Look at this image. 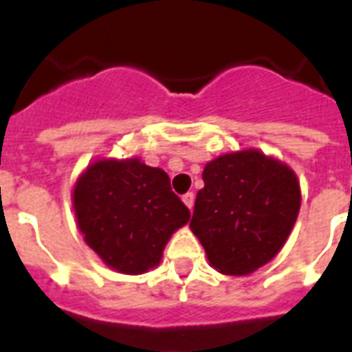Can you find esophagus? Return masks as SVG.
Here are the masks:
<instances>
[{
  "label": "esophagus",
  "mask_w": 352,
  "mask_h": 352,
  "mask_svg": "<svg viewBox=\"0 0 352 352\" xmlns=\"http://www.w3.org/2000/svg\"><path fill=\"white\" fill-rule=\"evenodd\" d=\"M182 201H184V205H186L188 208H190V210H192V208H194V201H195V195L192 194V192H188V194H184V195H182Z\"/></svg>",
  "instance_id": "1"
}]
</instances>
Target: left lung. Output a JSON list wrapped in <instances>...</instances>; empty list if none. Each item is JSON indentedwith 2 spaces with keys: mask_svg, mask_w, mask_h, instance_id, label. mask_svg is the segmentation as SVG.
<instances>
[{
  "mask_svg": "<svg viewBox=\"0 0 352 352\" xmlns=\"http://www.w3.org/2000/svg\"><path fill=\"white\" fill-rule=\"evenodd\" d=\"M190 229L216 270L248 275L280 251L301 206L297 177L256 149L216 158L203 171Z\"/></svg>",
  "mask_w": 352,
  "mask_h": 352,
  "instance_id": "1",
  "label": "left lung"
}]
</instances>
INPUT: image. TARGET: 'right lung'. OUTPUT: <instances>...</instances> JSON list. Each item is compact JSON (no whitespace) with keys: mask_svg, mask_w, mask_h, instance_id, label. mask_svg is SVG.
Masks as SVG:
<instances>
[{"mask_svg":"<svg viewBox=\"0 0 352 352\" xmlns=\"http://www.w3.org/2000/svg\"><path fill=\"white\" fill-rule=\"evenodd\" d=\"M74 206L88 245L127 275L155 267L170 236L190 219L168 173L138 158L90 166L75 184Z\"/></svg>","mask_w":352,"mask_h":352,"instance_id":"add662e5","label":"right lung"}]
</instances>
